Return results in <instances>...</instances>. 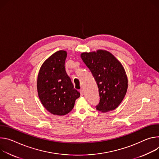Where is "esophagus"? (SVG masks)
I'll list each match as a JSON object with an SVG mask.
<instances>
[{
    "instance_id": "obj_1",
    "label": "esophagus",
    "mask_w": 159,
    "mask_h": 159,
    "mask_svg": "<svg viewBox=\"0 0 159 159\" xmlns=\"http://www.w3.org/2000/svg\"><path fill=\"white\" fill-rule=\"evenodd\" d=\"M80 92L81 95H82V96H83V95H84V90H80Z\"/></svg>"
}]
</instances>
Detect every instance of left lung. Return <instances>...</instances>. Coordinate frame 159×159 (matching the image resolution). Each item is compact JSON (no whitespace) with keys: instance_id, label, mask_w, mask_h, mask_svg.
<instances>
[{"instance_id":"left-lung-1","label":"left lung","mask_w":159,"mask_h":159,"mask_svg":"<svg viewBox=\"0 0 159 159\" xmlns=\"http://www.w3.org/2000/svg\"><path fill=\"white\" fill-rule=\"evenodd\" d=\"M80 56L98 85L100 102L97 109L102 112L116 109L128 89V77L124 67L113 54L105 50L82 52Z\"/></svg>"}]
</instances>
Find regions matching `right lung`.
<instances>
[{
    "instance_id": "obj_1",
    "label": "right lung",
    "mask_w": 159,
    "mask_h": 159,
    "mask_svg": "<svg viewBox=\"0 0 159 159\" xmlns=\"http://www.w3.org/2000/svg\"><path fill=\"white\" fill-rule=\"evenodd\" d=\"M66 57V50L56 52L44 61L38 75L39 97L43 107L54 115L68 114L80 96L65 70Z\"/></svg>"
}]
</instances>
